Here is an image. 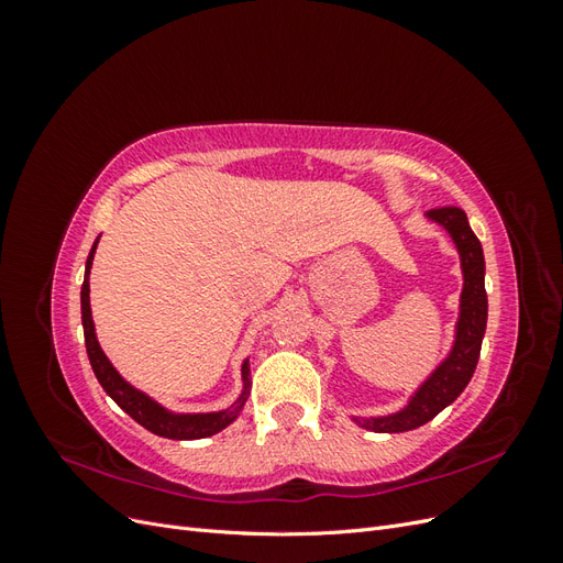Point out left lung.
<instances>
[{
    "label": "left lung",
    "instance_id": "left-lung-1",
    "mask_svg": "<svg viewBox=\"0 0 563 563\" xmlns=\"http://www.w3.org/2000/svg\"><path fill=\"white\" fill-rule=\"evenodd\" d=\"M428 218L444 228L460 253L463 265V296H460V317L455 327V343L451 354L432 376L424 380L416 395L399 413L383 418H354L364 430L371 432H406L430 422L437 413L453 404L460 391L472 380V373L479 362L482 340L486 333L488 298L484 288V251L476 234L472 232L467 216L457 207H439L428 211Z\"/></svg>",
    "mask_w": 563,
    "mask_h": 563
}]
</instances>
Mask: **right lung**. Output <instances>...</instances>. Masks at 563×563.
I'll return each mask as SVG.
<instances>
[{
    "mask_svg": "<svg viewBox=\"0 0 563 563\" xmlns=\"http://www.w3.org/2000/svg\"><path fill=\"white\" fill-rule=\"evenodd\" d=\"M98 240L91 246V253L87 258V272H84V284H81V323H84V343H87V354L91 368L96 373L98 383L103 385V389L114 399V404L143 424L145 430L152 434H159L166 439H203L211 437L220 430H225L230 422L236 420L240 411L246 404L249 397V360L242 366V380H244V391L242 397L234 401L232 408H225V411H216V413H172L166 411L164 406H159L155 399H150L145 391L135 389L129 385L122 376H119L117 368L110 364L106 352L100 350L96 329H93V319H91V305H89V272L93 263V253H96Z\"/></svg>",
    "mask_w": 563,
    "mask_h": 563,
    "instance_id": "add662e5",
    "label": "right lung"
}]
</instances>
